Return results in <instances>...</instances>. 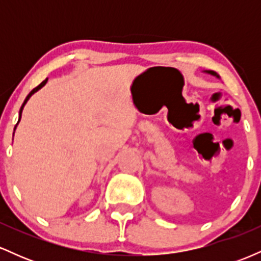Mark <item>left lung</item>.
Listing matches in <instances>:
<instances>
[{"instance_id":"8db88e82","label":"left lung","mask_w":261,"mask_h":261,"mask_svg":"<svg viewBox=\"0 0 261 261\" xmlns=\"http://www.w3.org/2000/svg\"><path fill=\"white\" fill-rule=\"evenodd\" d=\"M206 72H207V73H211V74H214V76H216V77H220L216 72H214V71H206Z\"/></svg>"}]
</instances>
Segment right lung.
Returning <instances> with one entry per match:
<instances>
[{"label": "right lung", "instance_id": "right-lung-1", "mask_svg": "<svg viewBox=\"0 0 261 261\" xmlns=\"http://www.w3.org/2000/svg\"><path fill=\"white\" fill-rule=\"evenodd\" d=\"M46 82H47V79H46V80H44V81H43V82H41V83H40V85H39L38 87H35V88H34V89H33V91H32L31 93H29V94H28V95H27V98H25L24 103H23V104H22V107H20V110H19V120H20V116H22V112H23V108H24V106H25V103H27V101H28V99H29V98H31V97H32V94H34V93H35V92H37V91H39V89H40V88H41V87H44V86H45V83H46ZM19 120H18V121H19ZM14 130H16V127H14Z\"/></svg>", "mask_w": 261, "mask_h": 261}]
</instances>
